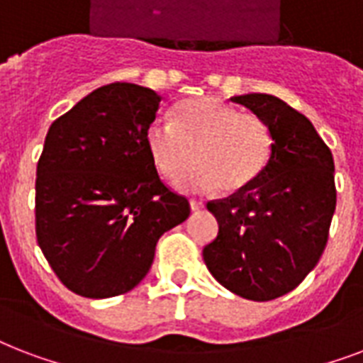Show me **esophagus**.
Instances as JSON below:
<instances>
[{
    "label": "esophagus",
    "instance_id": "obj_1",
    "mask_svg": "<svg viewBox=\"0 0 363 363\" xmlns=\"http://www.w3.org/2000/svg\"><path fill=\"white\" fill-rule=\"evenodd\" d=\"M189 206H191V210H193V212H199V210H202V208H204V202L196 201V199H191Z\"/></svg>",
    "mask_w": 363,
    "mask_h": 363
}]
</instances>
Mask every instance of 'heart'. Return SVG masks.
<instances>
[{
  "mask_svg": "<svg viewBox=\"0 0 363 363\" xmlns=\"http://www.w3.org/2000/svg\"><path fill=\"white\" fill-rule=\"evenodd\" d=\"M145 145L167 178L184 172L193 159L199 161L176 182L184 191H244L272 157L269 126L212 96L184 100L174 108L172 121H153L145 130Z\"/></svg>",
  "mask_w": 363,
  "mask_h": 363,
  "instance_id": "b5f03b06",
  "label": "heart"
}]
</instances>
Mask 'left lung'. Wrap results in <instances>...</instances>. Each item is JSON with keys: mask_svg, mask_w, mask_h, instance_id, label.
Returning a JSON list of instances; mask_svg holds the SVG:
<instances>
[{"mask_svg": "<svg viewBox=\"0 0 363 363\" xmlns=\"http://www.w3.org/2000/svg\"><path fill=\"white\" fill-rule=\"evenodd\" d=\"M272 134V157L254 184L208 202L220 231L204 246L208 271L233 294L271 301L318 263L335 212V164L303 113L271 94L233 96Z\"/></svg>", "mask_w": 363, "mask_h": 363, "instance_id": "obj_1", "label": "left lung"}]
</instances>
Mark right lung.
<instances>
[{
    "instance_id": "right-lung-1",
    "label": "right lung",
    "mask_w": 363,
    "mask_h": 363,
    "mask_svg": "<svg viewBox=\"0 0 363 363\" xmlns=\"http://www.w3.org/2000/svg\"><path fill=\"white\" fill-rule=\"evenodd\" d=\"M161 96L132 83L100 86L50 125L35 179V235L74 294L106 299L150 272L159 238L189 218L145 145Z\"/></svg>"
}]
</instances>
